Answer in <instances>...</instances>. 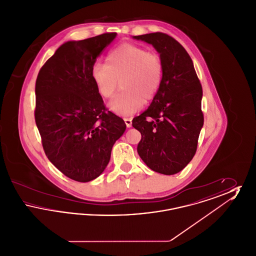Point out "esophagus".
Instances as JSON below:
<instances>
[{"mask_svg":"<svg viewBox=\"0 0 256 256\" xmlns=\"http://www.w3.org/2000/svg\"><path fill=\"white\" fill-rule=\"evenodd\" d=\"M124 121L126 122V126L128 128H130L132 124V118H124Z\"/></svg>","mask_w":256,"mask_h":256,"instance_id":"1","label":"esophagus"}]
</instances>
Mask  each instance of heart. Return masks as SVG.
Returning a JSON list of instances; mask_svg holds the SVG:
<instances>
[{
    "instance_id": "obj_1",
    "label": "heart",
    "mask_w": 256,
    "mask_h": 256,
    "mask_svg": "<svg viewBox=\"0 0 256 256\" xmlns=\"http://www.w3.org/2000/svg\"><path fill=\"white\" fill-rule=\"evenodd\" d=\"M91 74L98 94L104 98L113 97L120 80L122 90L110 102V108L121 115H130L158 94L163 65L156 54L124 43L110 52L106 64L96 63Z\"/></svg>"
}]
</instances>
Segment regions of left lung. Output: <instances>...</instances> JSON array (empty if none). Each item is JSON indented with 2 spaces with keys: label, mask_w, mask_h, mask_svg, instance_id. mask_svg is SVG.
Instances as JSON below:
<instances>
[{
  "label": "left lung",
  "mask_w": 256,
  "mask_h": 256,
  "mask_svg": "<svg viewBox=\"0 0 256 256\" xmlns=\"http://www.w3.org/2000/svg\"><path fill=\"white\" fill-rule=\"evenodd\" d=\"M152 44L163 65L162 82L148 108L132 120L137 146L146 166L163 174L184 169L195 156L204 126L202 88L186 50L163 32L134 36Z\"/></svg>",
  "instance_id": "left-lung-1"
}]
</instances>
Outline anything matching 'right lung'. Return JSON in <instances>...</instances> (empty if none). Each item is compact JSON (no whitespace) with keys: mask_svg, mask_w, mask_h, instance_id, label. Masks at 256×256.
Listing matches in <instances>:
<instances>
[{"mask_svg":"<svg viewBox=\"0 0 256 256\" xmlns=\"http://www.w3.org/2000/svg\"><path fill=\"white\" fill-rule=\"evenodd\" d=\"M116 36L64 43L37 76L34 117L44 152L63 174L78 182L104 170L112 146L126 130L122 118L104 106L91 74Z\"/></svg>","mask_w":256,"mask_h":256,"instance_id":"right-lung-1","label":"right lung"}]
</instances>
